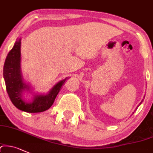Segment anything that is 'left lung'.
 <instances>
[{
    "mask_svg": "<svg viewBox=\"0 0 153 153\" xmlns=\"http://www.w3.org/2000/svg\"><path fill=\"white\" fill-rule=\"evenodd\" d=\"M142 102H141L140 103H139V105H140V104H141V103H142Z\"/></svg>",
    "mask_w": 153,
    "mask_h": 153,
    "instance_id": "8db88e82",
    "label": "left lung"
}]
</instances>
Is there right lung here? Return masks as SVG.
Returning <instances> with one entry per match:
<instances>
[{
    "instance_id": "add662e5",
    "label": "right lung",
    "mask_w": 153,
    "mask_h": 153,
    "mask_svg": "<svg viewBox=\"0 0 153 153\" xmlns=\"http://www.w3.org/2000/svg\"><path fill=\"white\" fill-rule=\"evenodd\" d=\"M20 44L21 39L16 42L13 48L9 51L5 60L4 66V78L6 83V88L9 98L13 104L19 110L26 112H42L50 109L60 88L63 85L67 77L52 88L47 95L36 96L33 101L29 103L22 98V90L27 88L22 82L20 71Z\"/></svg>"
}]
</instances>
